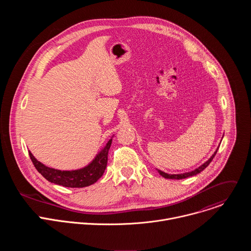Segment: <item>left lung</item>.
I'll return each mask as SVG.
<instances>
[{
    "label": "left lung",
    "mask_w": 251,
    "mask_h": 251,
    "mask_svg": "<svg viewBox=\"0 0 251 251\" xmlns=\"http://www.w3.org/2000/svg\"><path fill=\"white\" fill-rule=\"evenodd\" d=\"M218 150H219V148L216 150V152H214V153L212 154V156H211L205 163H203L201 166H200L199 168H197L196 170H194V171H192V172H188V173H184V174H176V175L174 174V175H171V174H167V173H165V172H163V171H161V170H158V169H157V171L159 172V174H160L162 176H164V177H166V178H173V180H182V178L195 176V175L201 173V171H203V170L209 165V163L212 161V159L214 158V156H216Z\"/></svg>",
    "instance_id": "1"
}]
</instances>
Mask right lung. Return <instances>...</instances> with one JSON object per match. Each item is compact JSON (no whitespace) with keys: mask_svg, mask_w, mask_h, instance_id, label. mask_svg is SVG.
Returning a JSON list of instances; mask_svg holds the SVG:
<instances>
[{"mask_svg":"<svg viewBox=\"0 0 251 251\" xmlns=\"http://www.w3.org/2000/svg\"><path fill=\"white\" fill-rule=\"evenodd\" d=\"M111 143L112 138L87 166L73 171H61L50 168L35 159L30 152L28 154L35 169L49 182L67 188H84L93 185L102 176L108 161V151Z\"/></svg>","mask_w":251,"mask_h":251,"instance_id":"add662e5","label":"right lung"}]
</instances>
